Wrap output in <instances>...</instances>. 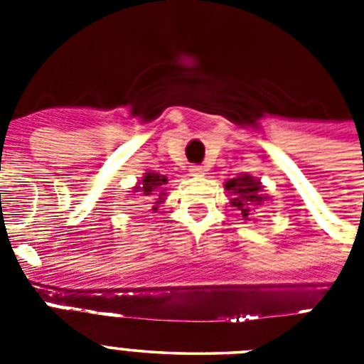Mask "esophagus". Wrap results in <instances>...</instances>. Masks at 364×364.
<instances>
[{"mask_svg": "<svg viewBox=\"0 0 364 364\" xmlns=\"http://www.w3.org/2000/svg\"><path fill=\"white\" fill-rule=\"evenodd\" d=\"M188 172H191V176L200 177V176H203V173H205V168H203V166H191V168H188Z\"/></svg>", "mask_w": 364, "mask_h": 364, "instance_id": "obj_1", "label": "esophagus"}]
</instances>
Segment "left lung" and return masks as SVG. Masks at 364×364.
Wrapping results in <instances>:
<instances>
[{
    "mask_svg": "<svg viewBox=\"0 0 364 364\" xmlns=\"http://www.w3.org/2000/svg\"><path fill=\"white\" fill-rule=\"evenodd\" d=\"M224 188L228 191V196H231L229 203L237 210H240L244 220H252L250 216L255 213L259 205L270 200L261 179H257L252 173H239L233 179H228L224 183Z\"/></svg>",
    "mask_w": 364,
    "mask_h": 364,
    "instance_id": "1",
    "label": "left lung"
}]
</instances>
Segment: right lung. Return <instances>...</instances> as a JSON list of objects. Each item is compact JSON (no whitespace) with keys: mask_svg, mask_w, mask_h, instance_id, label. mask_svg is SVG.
<instances>
[{"mask_svg":"<svg viewBox=\"0 0 364 364\" xmlns=\"http://www.w3.org/2000/svg\"><path fill=\"white\" fill-rule=\"evenodd\" d=\"M166 176L154 172V170H148V172H144V176L140 177L139 183H136L135 187L131 188L129 192L133 198H144L148 203H151V210H157L159 207L166 201Z\"/></svg>","mask_w":364,"mask_h":364,"instance_id":"obj_1","label":"right lung"}]
</instances>
